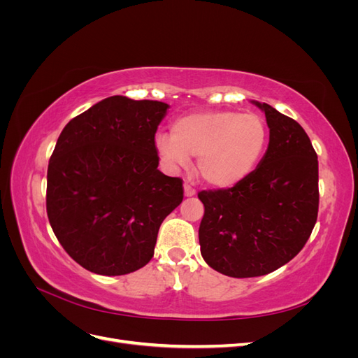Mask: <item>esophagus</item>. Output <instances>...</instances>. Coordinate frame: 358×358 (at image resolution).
<instances>
[{
    "instance_id": "obj_1",
    "label": "esophagus",
    "mask_w": 358,
    "mask_h": 358,
    "mask_svg": "<svg viewBox=\"0 0 358 358\" xmlns=\"http://www.w3.org/2000/svg\"><path fill=\"white\" fill-rule=\"evenodd\" d=\"M183 191H185V197L196 196V189H194L191 185H188V183H185V185H183Z\"/></svg>"
}]
</instances>
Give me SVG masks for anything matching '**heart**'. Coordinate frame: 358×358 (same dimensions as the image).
<instances>
[{"label": "heart", "instance_id": "b5f03b06", "mask_svg": "<svg viewBox=\"0 0 358 358\" xmlns=\"http://www.w3.org/2000/svg\"><path fill=\"white\" fill-rule=\"evenodd\" d=\"M262 117L241 112H200L178 117L171 134L155 137V149L169 169L185 167L197 158L201 179L216 188H230L246 179L267 146Z\"/></svg>", "mask_w": 358, "mask_h": 358}]
</instances>
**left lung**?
<instances>
[{"mask_svg": "<svg viewBox=\"0 0 358 358\" xmlns=\"http://www.w3.org/2000/svg\"><path fill=\"white\" fill-rule=\"evenodd\" d=\"M268 146L257 169L233 188L200 191V251L216 272L263 276L306 245L318 216V158L299 122L266 103Z\"/></svg>", "mask_w": 358, "mask_h": 358, "instance_id": "1", "label": "left lung"}]
</instances>
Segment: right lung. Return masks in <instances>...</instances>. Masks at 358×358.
<instances>
[{
    "label": "right lung",
    "mask_w": 358,
    "mask_h": 358,
    "mask_svg": "<svg viewBox=\"0 0 358 358\" xmlns=\"http://www.w3.org/2000/svg\"><path fill=\"white\" fill-rule=\"evenodd\" d=\"M169 104L113 95L64 127L49 159L46 210L57 239L96 275L136 272L159 225L183 200L180 178L157 167L155 133Z\"/></svg>",
    "instance_id": "right-lung-1"
}]
</instances>
